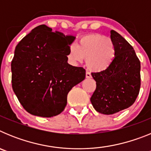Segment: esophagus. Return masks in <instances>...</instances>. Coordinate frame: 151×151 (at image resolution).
I'll return each mask as SVG.
<instances>
[{"label": "esophagus", "mask_w": 151, "mask_h": 151, "mask_svg": "<svg viewBox=\"0 0 151 151\" xmlns=\"http://www.w3.org/2000/svg\"><path fill=\"white\" fill-rule=\"evenodd\" d=\"M85 76H86V78H91V73L89 71H86V73H85Z\"/></svg>", "instance_id": "obj_1"}]
</instances>
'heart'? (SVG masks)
<instances>
[{
    "mask_svg": "<svg viewBox=\"0 0 151 151\" xmlns=\"http://www.w3.org/2000/svg\"><path fill=\"white\" fill-rule=\"evenodd\" d=\"M116 49L111 38L102 35L84 36L77 47L69 46L68 60L73 63H81L85 58L86 66L94 72H102L111 66L115 58Z\"/></svg>",
    "mask_w": 151,
    "mask_h": 151,
    "instance_id": "1",
    "label": "heart"
}]
</instances>
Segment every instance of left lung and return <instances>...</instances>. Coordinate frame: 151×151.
<instances>
[{
    "label": "left lung",
    "instance_id": "left-lung-1",
    "mask_svg": "<svg viewBox=\"0 0 151 151\" xmlns=\"http://www.w3.org/2000/svg\"><path fill=\"white\" fill-rule=\"evenodd\" d=\"M115 58L104 71L92 73L96 81L91 102L96 111L105 115L127 109L135 101L141 87V63L132 46L116 31H110Z\"/></svg>",
    "mask_w": 151,
    "mask_h": 151
}]
</instances>
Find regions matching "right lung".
<instances>
[{
	"label": "right lung",
	"mask_w": 151,
	"mask_h": 151,
	"mask_svg": "<svg viewBox=\"0 0 151 151\" xmlns=\"http://www.w3.org/2000/svg\"><path fill=\"white\" fill-rule=\"evenodd\" d=\"M74 36L41 25L17 45L11 62L12 87L32 115L52 117L63 111L67 94L85 78V69L67 63Z\"/></svg>",
	"instance_id": "1"
}]
</instances>
